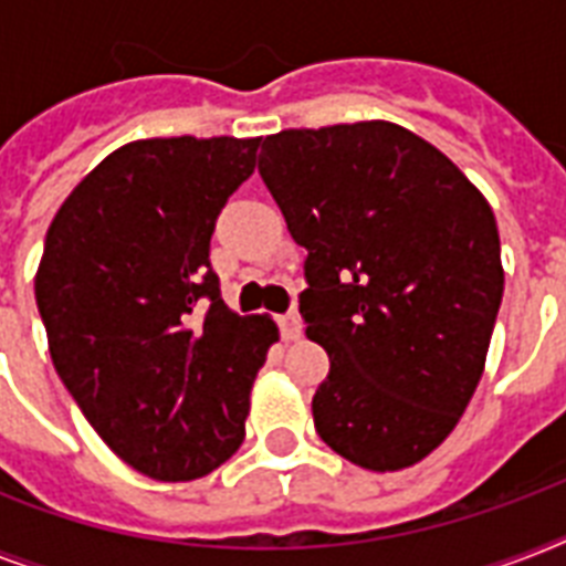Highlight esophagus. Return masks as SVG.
Wrapping results in <instances>:
<instances>
[{
  "label": "esophagus",
  "instance_id": "esophagus-1",
  "mask_svg": "<svg viewBox=\"0 0 566 566\" xmlns=\"http://www.w3.org/2000/svg\"><path fill=\"white\" fill-rule=\"evenodd\" d=\"M279 328H282V337L284 340H287V344H291V340H296V337L302 335V319H300V314H282V317H279Z\"/></svg>",
  "mask_w": 566,
  "mask_h": 566
}]
</instances>
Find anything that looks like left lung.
Here are the masks:
<instances>
[{
    "instance_id": "left-lung-1",
    "label": "left lung",
    "mask_w": 566,
    "mask_h": 566,
    "mask_svg": "<svg viewBox=\"0 0 566 566\" xmlns=\"http://www.w3.org/2000/svg\"><path fill=\"white\" fill-rule=\"evenodd\" d=\"M258 170L308 249L300 314L332 358L311 402L317 434L373 473L417 464L484 373L505 287L491 205L387 119L284 128Z\"/></svg>"
}]
</instances>
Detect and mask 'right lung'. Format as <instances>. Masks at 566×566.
<instances>
[{"label": "right lung", "instance_id": "right-lung-1", "mask_svg": "<svg viewBox=\"0 0 566 566\" xmlns=\"http://www.w3.org/2000/svg\"><path fill=\"white\" fill-rule=\"evenodd\" d=\"M261 137H149L93 167L57 208L34 275L49 355L96 434L137 473L193 482L247 438L279 326L240 317L211 270L217 213Z\"/></svg>", "mask_w": 566, "mask_h": 566}]
</instances>
